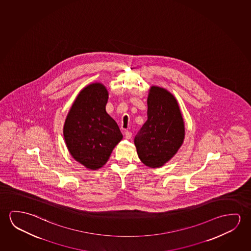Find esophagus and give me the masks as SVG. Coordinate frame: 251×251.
I'll return each mask as SVG.
<instances>
[{
  "label": "esophagus",
  "instance_id": "obj_1",
  "mask_svg": "<svg viewBox=\"0 0 251 251\" xmlns=\"http://www.w3.org/2000/svg\"><path fill=\"white\" fill-rule=\"evenodd\" d=\"M124 135H125V138H126V139H130L132 137L131 132L127 131V130L124 131Z\"/></svg>",
  "mask_w": 251,
  "mask_h": 251
}]
</instances>
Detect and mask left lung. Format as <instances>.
I'll return each instance as SVG.
<instances>
[{
  "instance_id": "8db88e82",
  "label": "left lung",
  "mask_w": 251,
  "mask_h": 251,
  "mask_svg": "<svg viewBox=\"0 0 251 251\" xmlns=\"http://www.w3.org/2000/svg\"><path fill=\"white\" fill-rule=\"evenodd\" d=\"M147 116L134 143L140 160L146 166L159 168L173 157L183 142V120L175 97L159 87L151 88Z\"/></svg>"
}]
</instances>
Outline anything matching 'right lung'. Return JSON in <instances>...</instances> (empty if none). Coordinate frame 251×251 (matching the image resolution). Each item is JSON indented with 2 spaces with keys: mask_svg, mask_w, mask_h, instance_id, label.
I'll list each match as a JSON object with an SVG mask.
<instances>
[{
  "mask_svg": "<svg viewBox=\"0 0 251 251\" xmlns=\"http://www.w3.org/2000/svg\"><path fill=\"white\" fill-rule=\"evenodd\" d=\"M108 91L100 83L82 89L64 124L66 144L74 158L90 170L107 162L123 138L116 121L106 112Z\"/></svg>",
  "mask_w": 251,
  "mask_h": 251,
  "instance_id": "right-lung-1",
  "label": "right lung"
}]
</instances>
